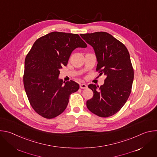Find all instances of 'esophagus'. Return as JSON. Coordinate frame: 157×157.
<instances>
[{
	"instance_id": "1",
	"label": "esophagus",
	"mask_w": 157,
	"mask_h": 157,
	"mask_svg": "<svg viewBox=\"0 0 157 157\" xmlns=\"http://www.w3.org/2000/svg\"><path fill=\"white\" fill-rule=\"evenodd\" d=\"M87 85L86 84H84V83H82V84H80V87L81 89H86L87 87Z\"/></svg>"
}]
</instances>
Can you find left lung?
<instances>
[{
    "label": "left lung",
    "mask_w": 157,
    "mask_h": 157,
    "mask_svg": "<svg viewBox=\"0 0 157 157\" xmlns=\"http://www.w3.org/2000/svg\"><path fill=\"white\" fill-rule=\"evenodd\" d=\"M80 36L94 50L96 71L105 76L100 87L93 84L88 86L94 96L87 101V107L101 117L113 116L124 106L131 93L134 74L129 53L123 43L107 32Z\"/></svg>",
    "instance_id": "obj_1"
}]
</instances>
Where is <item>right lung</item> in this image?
<instances>
[{
	"mask_svg": "<svg viewBox=\"0 0 157 157\" xmlns=\"http://www.w3.org/2000/svg\"><path fill=\"white\" fill-rule=\"evenodd\" d=\"M78 34L53 32L36 40L25 59L24 84L36 113L52 119L66 109L70 96L79 85L59 78V70L68 64L72 52L86 48Z\"/></svg>",
	"mask_w": 157,
	"mask_h": 157,
	"instance_id": "right-lung-1",
	"label": "right lung"
}]
</instances>
